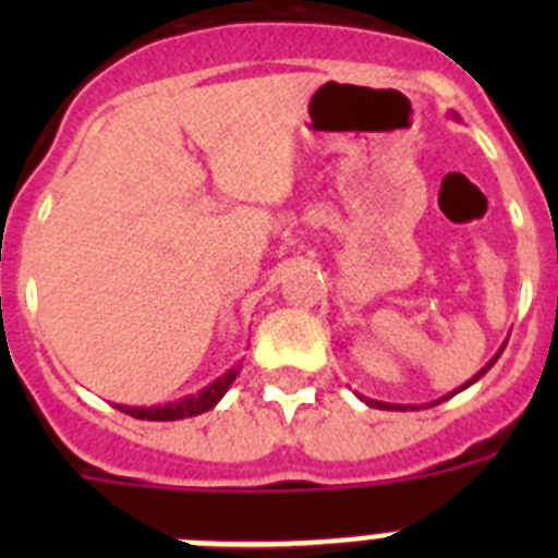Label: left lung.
Listing matches in <instances>:
<instances>
[{
	"label": "left lung",
	"instance_id": "8db88e82",
	"mask_svg": "<svg viewBox=\"0 0 558 558\" xmlns=\"http://www.w3.org/2000/svg\"><path fill=\"white\" fill-rule=\"evenodd\" d=\"M502 349H506V343H502V347L497 349V354H495V357H492L489 363H486V366H483L481 372L475 374V377H470V379H466V383H463L461 388H456V391H452V393H447V397H441V399H438V402H445V399L456 397L458 391H463V388H470L472 383H477V379H481L483 374H486V372H489L492 366H495V363H497V357H500V354H502ZM360 399H363V402H366V405H372V408H379V411H418L416 405H393V402H377V399H366V397H360ZM438 402H430V405H438Z\"/></svg>",
	"mask_w": 558,
	"mask_h": 558
}]
</instances>
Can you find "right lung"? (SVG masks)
<instances>
[{"label":"right lung","instance_id":"right-lung-1","mask_svg":"<svg viewBox=\"0 0 558 558\" xmlns=\"http://www.w3.org/2000/svg\"><path fill=\"white\" fill-rule=\"evenodd\" d=\"M240 366L243 363H236L231 366L229 372L220 374L215 383H209L206 388H201L198 393H190V397H181L175 402H167V405H150V408H140V405H113L120 408L122 413L133 418H147V422H175V418H190V416H198V413L211 411V408L218 405L223 393L229 391L231 383L236 379L240 374Z\"/></svg>","mask_w":558,"mask_h":558}]
</instances>
